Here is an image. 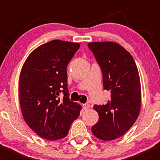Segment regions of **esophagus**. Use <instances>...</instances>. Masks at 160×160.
Here are the masks:
<instances>
[{"mask_svg": "<svg viewBox=\"0 0 160 160\" xmlns=\"http://www.w3.org/2000/svg\"><path fill=\"white\" fill-rule=\"evenodd\" d=\"M83 110H88L90 108V104H83Z\"/></svg>", "mask_w": 160, "mask_h": 160, "instance_id": "esophagus-1", "label": "esophagus"}]
</instances>
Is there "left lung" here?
Wrapping results in <instances>:
<instances>
[{"mask_svg":"<svg viewBox=\"0 0 160 160\" xmlns=\"http://www.w3.org/2000/svg\"><path fill=\"white\" fill-rule=\"evenodd\" d=\"M101 67L104 89L111 92L104 105H94L99 120L91 128L93 135L104 141L123 135L138 118L141 109V84L138 68L132 55L113 42L88 43Z\"/></svg>","mask_w":160,"mask_h":160,"instance_id":"obj_1","label":"left lung"}]
</instances>
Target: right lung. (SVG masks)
Masks as SVG:
<instances>
[{"instance_id": "1", "label": "right lung", "mask_w": 160, "mask_h": 160, "mask_svg": "<svg viewBox=\"0 0 160 160\" xmlns=\"http://www.w3.org/2000/svg\"><path fill=\"white\" fill-rule=\"evenodd\" d=\"M80 45L52 40L30 53L19 77L24 120L41 138L57 140L68 134L82 107L69 99L67 68ZM64 93V98L59 93Z\"/></svg>"}]
</instances>
